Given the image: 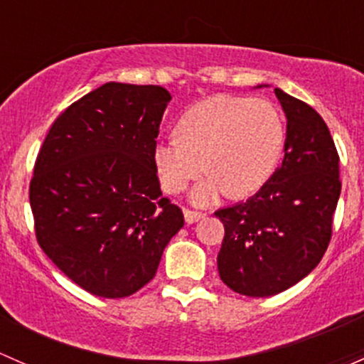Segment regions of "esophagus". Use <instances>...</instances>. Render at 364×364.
I'll list each match as a JSON object with an SVG mask.
<instances>
[{
  "instance_id": "esophagus-1",
  "label": "esophagus",
  "mask_w": 364,
  "mask_h": 364,
  "mask_svg": "<svg viewBox=\"0 0 364 364\" xmlns=\"http://www.w3.org/2000/svg\"><path fill=\"white\" fill-rule=\"evenodd\" d=\"M205 213L201 212H194V210H183V219H186L187 224H193V223H198L200 219H203Z\"/></svg>"
}]
</instances>
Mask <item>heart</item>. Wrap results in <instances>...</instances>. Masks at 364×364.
<instances>
[{"label":"heart","instance_id":"obj_1","mask_svg":"<svg viewBox=\"0 0 364 364\" xmlns=\"http://www.w3.org/2000/svg\"><path fill=\"white\" fill-rule=\"evenodd\" d=\"M286 145V124L268 100L219 95L187 108L177 134L159 138L152 161L166 193H181L207 171L191 196L198 205L215 201L226 191L243 198L275 173Z\"/></svg>","mask_w":364,"mask_h":364}]
</instances>
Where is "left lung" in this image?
<instances>
[{
  "label": "left lung",
  "mask_w": 364,
  "mask_h": 364,
  "mask_svg": "<svg viewBox=\"0 0 364 364\" xmlns=\"http://www.w3.org/2000/svg\"><path fill=\"white\" fill-rule=\"evenodd\" d=\"M275 96L287 119L282 166L252 198L215 212L224 224L220 280L252 298L282 293L319 264L342 189L338 152L321 115L282 89Z\"/></svg>",
  "instance_id": "8db88e82"
}]
</instances>
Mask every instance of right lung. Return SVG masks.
Wrapping results in <instances>:
<instances>
[{
	"label": "right lung",
	"instance_id": "right-lung-1",
	"mask_svg": "<svg viewBox=\"0 0 364 364\" xmlns=\"http://www.w3.org/2000/svg\"><path fill=\"white\" fill-rule=\"evenodd\" d=\"M170 100L159 85L108 82L70 105L40 149L29 183L36 240L87 293H136L183 226L152 161Z\"/></svg>",
	"mask_w": 364,
	"mask_h": 364
}]
</instances>
